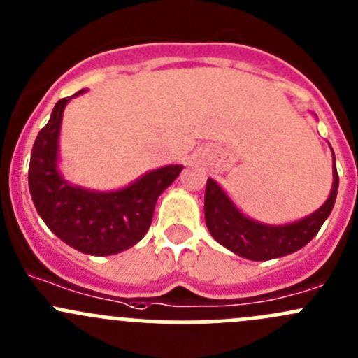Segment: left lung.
<instances>
[{"label": "left lung", "mask_w": 358, "mask_h": 358, "mask_svg": "<svg viewBox=\"0 0 358 358\" xmlns=\"http://www.w3.org/2000/svg\"><path fill=\"white\" fill-rule=\"evenodd\" d=\"M338 185L339 178L334 159L333 189L327 201L317 211L298 222L268 225V223L256 222L244 215L227 196L225 190L215 180L208 178L204 194L206 225L216 243L243 258L252 259V262L280 258L306 246L317 236L322 223L333 211L336 196H338Z\"/></svg>", "instance_id": "1"}]
</instances>
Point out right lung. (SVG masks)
Listing matches in <instances>:
<instances>
[{
	"label": "right lung",
	"mask_w": 358,
	"mask_h": 358,
	"mask_svg": "<svg viewBox=\"0 0 358 358\" xmlns=\"http://www.w3.org/2000/svg\"><path fill=\"white\" fill-rule=\"evenodd\" d=\"M59 100L50 121L38 133L29 162V192L50 230L71 248L93 256H109L135 246L149 230L157 197L182 173L169 164L145 173L128 187L99 192L69 183L59 171V136L69 100Z\"/></svg>",
	"instance_id": "1"
}]
</instances>
